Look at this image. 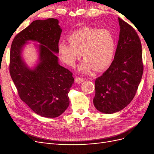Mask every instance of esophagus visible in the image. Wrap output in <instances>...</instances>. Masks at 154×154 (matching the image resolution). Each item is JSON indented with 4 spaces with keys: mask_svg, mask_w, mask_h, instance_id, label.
I'll return each instance as SVG.
<instances>
[{
    "mask_svg": "<svg viewBox=\"0 0 154 154\" xmlns=\"http://www.w3.org/2000/svg\"><path fill=\"white\" fill-rule=\"evenodd\" d=\"M83 79L82 78H80V77H76L75 78V82L77 83H81L82 82H83Z\"/></svg>",
    "mask_w": 154,
    "mask_h": 154,
    "instance_id": "1",
    "label": "esophagus"
}]
</instances>
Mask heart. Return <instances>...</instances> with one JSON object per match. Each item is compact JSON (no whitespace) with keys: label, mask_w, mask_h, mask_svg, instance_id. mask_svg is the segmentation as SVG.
I'll return each instance as SVG.
<instances>
[{"label":"heart","mask_w":154,"mask_h":154,"mask_svg":"<svg viewBox=\"0 0 154 154\" xmlns=\"http://www.w3.org/2000/svg\"><path fill=\"white\" fill-rule=\"evenodd\" d=\"M68 39L70 44L66 42L58 44L59 57L65 64L74 67L82 54L84 58L78 67L80 73H88L94 68L103 70L112 62L116 39L110 30L85 26L73 31Z\"/></svg>","instance_id":"obj_1"}]
</instances>
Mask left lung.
<instances>
[{
    "label": "left lung",
    "instance_id": "8db88e82",
    "mask_svg": "<svg viewBox=\"0 0 154 154\" xmlns=\"http://www.w3.org/2000/svg\"><path fill=\"white\" fill-rule=\"evenodd\" d=\"M119 40L113 62L96 79L93 103L103 114L122 110L133 100L143 73L142 48L136 31L118 18Z\"/></svg>",
    "mask_w": 154,
    "mask_h": 154
}]
</instances>
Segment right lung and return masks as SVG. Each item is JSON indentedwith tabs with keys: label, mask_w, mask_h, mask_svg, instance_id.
<instances>
[{
	"label": "right lung",
	"mask_w": 154,
	"mask_h": 154,
	"mask_svg": "<svg viewBox=\"0 0 154 154\" xmlns=\"http://www.w3.org/2000/svg\"><path fill=\"white\" fill-rule=\"evenodd\" d=\"M56 18L37 20L14 38L11 46L10 72L20 99L42 117L53 118L69 106L68 93L74 83L72 74L60 66L58 45L62 29ZM29 41L35 45L39 58L30 68L23 59L22 51Z\"/></svg>",
	"instance_id": "right-lung-1"
}]
</instances>
